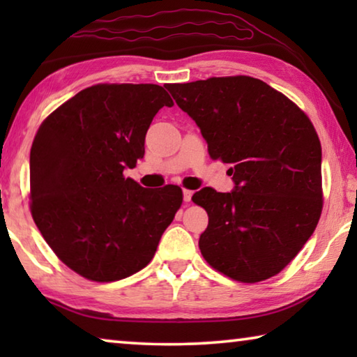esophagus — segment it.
<instances>
[{
    "instance_id": "esophagus-1",
    "label": "esophagus",
    "mask_w": 357,
    "mask_h": 357,
    "mask_svg": "<svg viewBox=\"0 0 357 357\" xmlns=\"http://www.w3.org/2000/svg\"><path fill=\"white\" fill-rule=\"evenodd\" d=\"M192 195H193L192 190H187V189L183 190V198H184L185 203H189L192 200Z\"/></svg>"
}]
</instances>
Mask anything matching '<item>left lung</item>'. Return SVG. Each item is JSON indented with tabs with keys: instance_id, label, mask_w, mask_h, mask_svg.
I'll return each instance as SVG.
<instances>
[{
	"instance_id": "left-lung-1",
	"label": "left lung",
	"mask_w": 357,
	"mask_h": 357,
	"mask_svg": "<svg viewBox=\"0 0 357 357\" xmlns=\"http://www.w3.org/2000/svg\"><path fill=\"white\" fill-rule=\"evenodd\" d=\"M168 91L200 128L209 155L231 165V192L204 187L192 197L209 217L198 241L203 258L244 283L279 274L323 209L321 143L310 119L247 75L174 83Z\"/></svg>"
}]
</instances>
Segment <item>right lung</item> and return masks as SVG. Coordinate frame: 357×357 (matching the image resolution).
<instances>
[{"instance_id":"obj_1","label":"right lung","mask_w":357,"mask_h":357,"mask_svg":"<svg viewBox=\"0 0 357 357\" xmlns=\"http://www.w3.org/2000/svg\"><path fill=\"white\" fill-rule=\"evenodd\" d=\"M173 100L159 84H94L58 107L29 155L31 214L61 261L93 282L143 269L183 203L168 184L124 178L144 155L155 113Z\"/></svg>"}]
</instances>
